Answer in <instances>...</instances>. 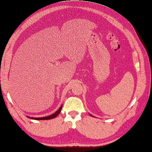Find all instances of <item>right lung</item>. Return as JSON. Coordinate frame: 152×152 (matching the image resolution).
Returning <instances> with one entry per match:
<instances>
[{
	"mask_svg": "<svg viewBox=\"0 0 152 152\" xmlns=\"http://www.w3.org/2000/svg\"><path fill=\"white\" fill-rule=\"evenodd\" d=\"M62 105H61V107H60V109H59L58 110H57V111H56V112H55V113L51 114V115L48 116L42 117V118H33V117L30 118V117H29V116H27V117H28V118H30V119L36 120H50V119H53V118H54L56 117V116H58V114H60V111H61V109H62Z\"/></svg>",
	"mask_w": 152,
	"mask_h": 152,
	"instance_id": "right-lung-1",
	"label": "right lung"
}]
</instances>
